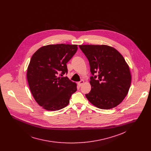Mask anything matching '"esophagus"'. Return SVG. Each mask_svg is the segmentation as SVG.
<instances>
[{"label":"esophagus","instance_id":"esophagus-1","mask_svg":"<svg viewBox=\"0 0 151 151\" xmlns=\"http://www.w3.org/2000/svg\"><path fill=\"white\" fill-rule=\"evenodd\" d=\"M84 80H81L80 81H79V82L78 83V85L79 86H81L84 84Z\"/></svg>","mask_w":151,"mask_h":151}]
</instances>
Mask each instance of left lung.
<instances>
[{
    "mask_svg": "<svg viewBox=\"0 0 151 151\" xmlns=\"http://www.w3.org/2000/svg\"><path fill=\"white\" fill-rule=\"evenodd\" d=\"M89 61L91 90L86 94L94 106L109 109L119 105L131 86L129 67L123 56L108 45H79Z\"/></svg>",
    "mask_w": 151,
    "mask_h": 151,
    "instance_id": "obj_1",
    "label": "left lung"
}]
</instances>
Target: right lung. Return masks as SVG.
<instances>
[{"label":"right lung","instance_id":"1","mask_svg":"<svg viewBox=\"0 0 151 151\" xmlns=\"http://www.w3.org/2000/svg\"><path fill=\"white\" fill-rule=\"evenodd\" d=\"M77 45H49L32 55L27 69V80L36 102L47 110L67 106L77 85L67 77L66 63L77 50Z\"/></svg>","mask_w":151,"mask_h":151}]
</instances>
